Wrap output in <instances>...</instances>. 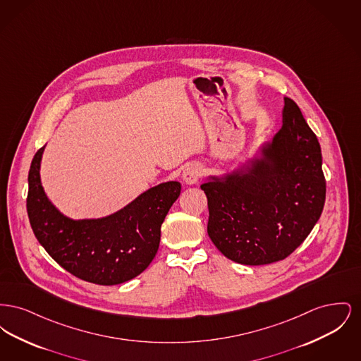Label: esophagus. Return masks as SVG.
<instances>
[{
	"label": "esophagus",
	"mask_w": 361,
	"mask_h": 361,
	"mask_svg": "<svg viewBox=\"0 0 361 361\" xmlns=\"http://www.w3.org/2000/svg\"><path fill=\"white\" fill-rule=\"evenodd\" d=\"M202 173H203V169L199 164H192L187 166L185 171L183 172V180L185 184H189V185L196 184L199 181V178L202 177Z\"/></svg>",
	"instance_id": "1"
}]
</instances>
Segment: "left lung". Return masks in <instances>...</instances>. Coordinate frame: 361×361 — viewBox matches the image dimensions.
Segmentation results:
<instances>
[{
  "instance_id": "left-lung-1",
  "label": "left lung",
  "mask_w": 361,
  "mask_h": 361,
  "mask_svg": "<svg viewBox=\"0 0 361 361\" xmlns=\"http://www.w3.org/2000/svg\"><path fill=\"white\" fill-rule=\"evenodd\" d=\"M265 154L271 164L256 161L253 168L200 185L209 238L224 256L245 265L288 257L318 222L326 199L319 142L290 97Z\"/></svg>"
}]
</instances>
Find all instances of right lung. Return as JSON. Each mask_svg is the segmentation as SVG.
Instances as JSON below:
<instances>
[{
	"label": "right lung",
	"instance_id": "1",
	"mask_svg": "<svg viewBox=\"0 0 361 361\" xmlns=\"http://www.w3.org/2000/svg\"><path fill=\"white\" fill-rule=\"evenodd\" d=\"M43 150L36 152L28 173L27 212L36 240L63 269L89 283L115 286L142 274L157 255L161 224L180 196V183L149 189L108 218L71 221L40 185Z\"/></svg>",
	"mask_w": 361,
	"mask_h": 361
}]
</instances>
